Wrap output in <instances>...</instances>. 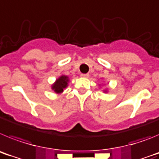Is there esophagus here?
I'll list each match as a JSON object with an SVG mask.
<instances>
[{"label": "esophagus", "mask_w": 159, "mask_h": 159, "mask_svg": "<svg viewBox=\"0 0 159 159\" xmlns=\"http://www.w3.org/2000/svg\"><path fill=\"white\" fill-rule=\"evenodd\" d=\"M81 77H84V78H88L89 77V74H81Z\"/></svg>", "instance_id": "34e87169"}]
</instances>
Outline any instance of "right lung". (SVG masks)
I'll return each mask as SVG.
<instances>
[{"instance_id": "right-lung-1", "label": "right lung", "mask_w": 159, "mask_h": 159, "mask_svg": "<svg viewBox=\"0 0 159 159\" xmlns=\"http://www.w3.org/2000/svg\"><path fill=\"white\" fill-rule=\"evenodd\" d=\"M67 82H68V79L67 76L62 75L56 81L52 86V89L57 93H60L64 91V88H65L67 85Z\"/></svg>"}]
</instances>
